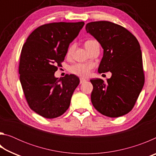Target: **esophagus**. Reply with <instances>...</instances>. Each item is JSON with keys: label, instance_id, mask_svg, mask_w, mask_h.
<instances>
[{"label": "esophagus", "instance_id": "34e87169", "mask_svg": "<svg viewBox=\"0 0 156 156\" xmlns=\"http://www.w3.org/2000/svg\"><path fill=\"white\" fill-rule=\"evenodd\" d=\"M87 80H85V79H84V78H80V84H83V83H85Z\"/></svg>", "mask_w": 156, "mask_h": 156}]
</instances>
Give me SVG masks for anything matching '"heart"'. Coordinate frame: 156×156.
<instances>
[{
    "instance_id": "b5f03b06",
    "label": "heart",
    "mask_w": 156,
    "mask_h": 156,
    "mask_svg": "<svg viewBox=\"0 0 156 156\" xmlns=\"http://www.w3.org/2000/svg\"><path fill=\"white\" fill-rule=\"evenodd\" d=\"M94 41H88L84 43L87 50L88 51L89 47L90 44L93 43ZM73 46H71L68 49L67 54L70 55L71 53L73 51ZM92 65L91 64H83V63H76V64L73 65L69 67V72L73 73V74L76 75L80 77H87L89 75L90 72L92 69Z\"/></svg>"
}]
</instances>
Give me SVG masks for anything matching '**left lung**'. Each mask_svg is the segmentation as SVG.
I'll return each instance as SVG.
<instances>
[{
  "instance_id": "left-lung-1",
  "label": "left lung",
  "mask_w": 156,
  "mask_h": 156,
  "mask_svg": "<svg viewBox=\"0 0 156 156\" xmlns=\"http://www.w3.org/2000/svg\"><path fill=\"white\" fill-rule=\"evenodd\" d=\"M85 30L103 49L98 72L112 73L106 82L90 80L92 104L108 117L125 115L133 109L144 83L140 45L130 31L109 21L89 23Z\"/></svg>"
}]
</instances>
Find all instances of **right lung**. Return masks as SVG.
I'll return each instance as SVG.
<instances>
[{
  "instance_id": "obj_1",
  "label": "right lung",
  "mask_w": 156,
  "mask_h": 156,
  "mask_svg": "<svg viewBox=\"0 0 156 156\" xmlns=\"http://www.w3.org/2000/svg\"><path fill=\"white\" fill-rule=\"evenodd\" d=\"M84 25V22L43 25L32 31L23 47L19 64L21 85L31 110L44 118L62 115L80 83L76 75L58 78L54 73Z\"/></svg>"
}]
</instances>
